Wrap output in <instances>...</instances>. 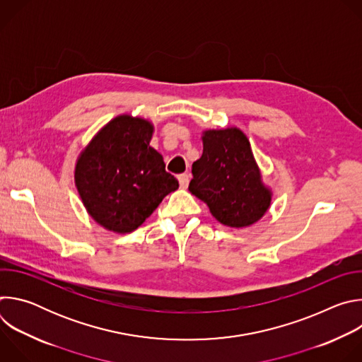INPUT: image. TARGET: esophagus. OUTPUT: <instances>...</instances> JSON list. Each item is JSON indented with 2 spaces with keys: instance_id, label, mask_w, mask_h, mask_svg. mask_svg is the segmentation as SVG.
I'll return each instance as SVG.
<instances>
[{
  "instance_id": "1",
  "label": "esophagus",
  "mask_w": 362,
  "mask_h": 362,
  "mask_svg": "<svg viewBox=\"0 0 362 362\" xmlns=\"http://www.w3.org/2000/svg\"><path fill=\"white\" fill-rule=\"evenodd\" d=\"M189 180H190V176L187 173H183L179 176V183H180V187L186 189L187 185H189Z\"/></svg>"
}]
</instances>
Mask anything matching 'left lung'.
Here are the masks:
<instances>
[{"instance_id": "obj_1", "label": "left lung", "mask_w": 362, "mask_h": 362, "mask_svg": "<svg viewBox=\"0 0 362 362\" xmlns=\"http://www.w3.org/2000/svg\"><path fill=\"white\" fill-rule=\"evenodd\" d=\"M202 158L192 165L189 190L208 204L222 225L246 228L271 206L272 192L262 182L249 139L238 127L204 130Z\"/></svg>"}]
</instances>
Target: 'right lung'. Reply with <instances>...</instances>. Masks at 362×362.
<instances>
[{"label":"right lung","mask_w":362,"mask_h":362,"mask_svg":"<svg viewBox=\"0 0 362 362\" xmlns=\"http://www.w3.org/2000/svg\"><path fill=\"white\" fill-rule=\"evenodd\" d=\"M153 130L146 119L120 115L80 153L76 187L87 214L107 230H136L179 187L162 154L150 146Z\"/></svg>","instance_id":"add662e5"}]
</instances>
